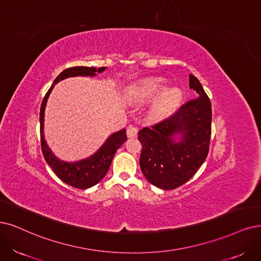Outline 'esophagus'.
Masks as SVG:
<instances>
[{
  "label": "esophagus",
  "instance_id": "esophagus-1",
  "mask_svg": "<svg viewBox=\"0 0 261 261\" xmlns=\"http://www.w3.org/2000/svg\"><path fill=\"white\" fill-rule=\"evenodd\" d=\"M138 136V129L134 128V127H129L127 129V137L130 138V139H133V138H137Z\"/></svg>",
  "mask_w": 261,
  "mask_h": 261
}]
</instances>
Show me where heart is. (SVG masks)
<instances>
[{
    "label": "heart",
    "mask_w": 261,
    "mask_h": 261,
    "mask_svg": "<svg viewBox=\"0 0 261 261\" xmlns=\"http://www.w3.org/2000/svg\"><path fill=\"white\" fill-rule=\"evenodd\" d=\"M166 86L167 81L165 79L149 77L131 85L128 95L133 101L144 102L155 98L160 93L151 105L149 116L153 120H161L174 112L181 100V92L177 88L165 89Z\"/></svg>",
    "instance_id": "obj_1"
}]
</instances>
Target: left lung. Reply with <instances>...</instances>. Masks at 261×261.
I'll return each mask as SVG.
<instances>
[{"mask_svg": "<svg viewBox=\"0 0 261 261\" xmlns=\"http://www.w3.org/2000/svg\"><path fill=\"white\" fill-rule=\"evenodd\" d=\"M189 87L197 92L168 119L139 131L142 144L140 167L146 179L160 189L185 184L207 157L212 106L201 83L189 75Z\"/></svg>", "mask_w": 261, "mask_h": 261, "instance_id": "obj_1", "label": "left lung"}]
</instances>
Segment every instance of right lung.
<instances>
[{
	"instance_id": "1",
	"label": "right lung",
	"mask_w": 261,
	"mask_h": 261,
	"mask_svg": "<svg viewBox=\"0 0 261 261\" xmlns=\"http://www.w3.org/2000/svg\"><path fill=\"white\" fill-rule=\"evenodd\" d=\"M106 70V67H88V66H74L62 71L54 84L47 91L45 98L42 102L41 112H40V122H41V145L42 151L46 162L49 165L56 175L59 177L65 184L79 189L90 188L98 182L106 175L108 173L113 158L116 151L127 141V134L125 129L115 132L106 139L103 145L96 150L93 155L88 158H85L79 161L67 162L60 160L55 156L49 146L47 145V142L44 136V117H45V109L47 100L54 89L56 84L59 82L69 79V77L75 76H95L96 73H102Z\"/></svg>"
}]
</instances>
